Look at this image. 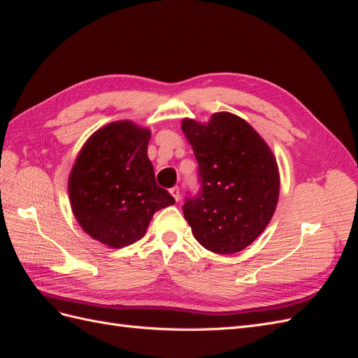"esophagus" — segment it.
Masks as SVG:
<instances>
[{
  "mask_svg": "<svg viewBox=\"0 0 358 358\" xmlns=\"http://www.w3.org/2000/svg\"><path fill=\"white\" fill-rule=\"evenodd\" d=\"M170 194H171L173 199H175L176 201H179V199H180V189L178 187L170 188Z\"/></svg>",
  "mask_w": 358,
  "mask_h": 358,
  "instance_id": "34e87169",
  "label": "esophagus"
}]
</instances>
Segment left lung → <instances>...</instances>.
I'll use <instances>...</instances> for the list:
<instances>
[{
    "instance_id": "1",
    "label": "left lung",
    "mask_w": 358,
    "mask_h": 358,
    "mask_svg": "<svg viewBox=\"0 0 358 358\" xmlns=\"http://www.w3.org/2000/svg\"><path fill=\"white\" fill-rule=\"evenodd\" d=\"M199 162L200 188L182 206L197 242L216 254H234L264 231L279 197L272 150L255 129L231 113L208 124L183 119Z\"/></svg>"
}]
</instances>
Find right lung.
<instances>
[{"instance_id":"add662e5","label":"right lung","mask_w":358,"mask_h":358,"mask_svg":"<svg viewBox=\"0 0 358 358\" xmlns=\"http://www.w3.org/2000/svg\"><path fill=\"white\" fill-rule=\"evenodd\" d=\"M149 138L148 128L112 122L88 138L73 166L69 194L76 220L110 248L142 239L154 213L175 204L155 182Z\"/></svg>"}]
</instances>
